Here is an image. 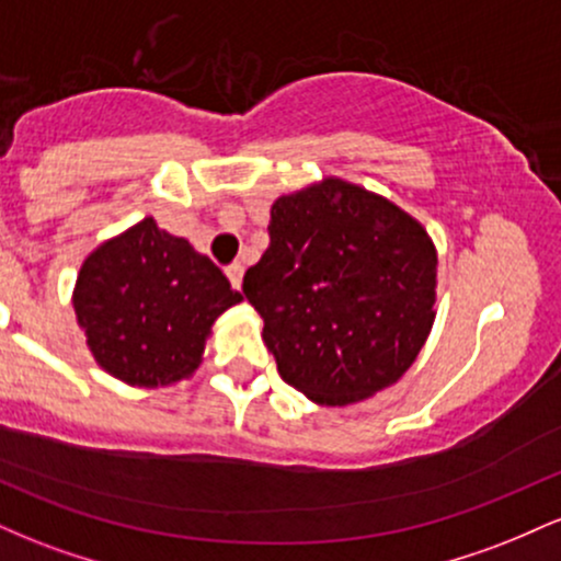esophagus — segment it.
<instances>
[{
  "label": "esophagus",
  "instance_id": "34e87169",
  "mask_svg": "<svg viewBox=\"0 0 561 561\" xmlns=\"http://www.w3.org/2000/svg\"><path fill=\"white\" fill-rule=\"evenodd\" d=\"M242 274H244L242 263H231V266H227V276H229L231 287H234V289L242 287Z\"/></svg>",
  "mask_w": 561,
  "mask_h": 561
}]
</instances>
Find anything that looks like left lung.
I'll list each match as a JSON object with an SVG mask.
<instances>
[{"instance_id":"left-lung-1","label":"left lung","mask_w":561,"mask_h":561,"mask_svg":"<svg viewBox=\"0 0 561 561\" xmlns=\"http://www.w3.org/2000/svg\"><path fill=\"white\" fill-rule=\"evenodd\" d=\"M268 237L242 293L282 379L319 405L396 385L435 321L427 229L388 197L327 176L274 199Z\"/></svg>"}]
</instances>
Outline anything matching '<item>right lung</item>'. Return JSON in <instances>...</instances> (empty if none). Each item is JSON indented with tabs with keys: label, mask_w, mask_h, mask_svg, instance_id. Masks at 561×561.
Returning a JSON list of instances; mask_svg holds the SVG:
<instances>
[{
	"label": "right lung",
	"mask_w": 561,
	"mask_h": 561,
	"mask_svg": "<svg viewBox=\"0 0 561 561\" xmlns=\"http://www.w3.org/2000/svg\"><path fill=\"white\" fill-rule=\"evenodd\" d=\"M240 300L208 255L152 216L94 248L73 287L94 362L131 388H171L195 375L214 321Z\"/></svg>",
	"instance_id": "1"
}]
</instances>
